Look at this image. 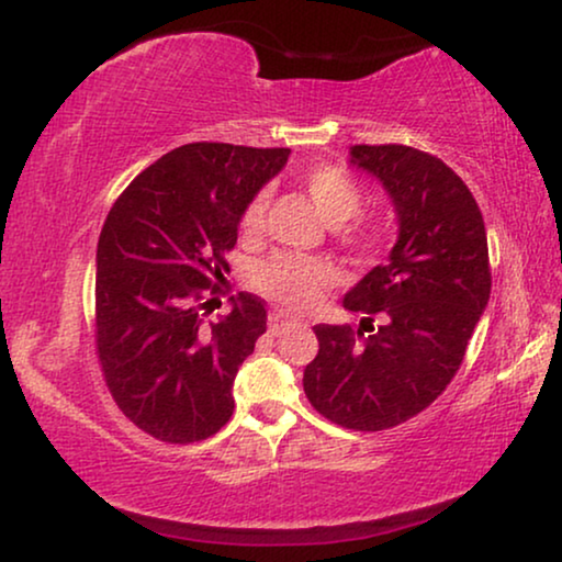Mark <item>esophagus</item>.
<instances>
[{
	"instance_id": "esophagus-1",
	"label": "esophagus",
	"mask_w": 562,
	"mask_h": 562,
	"mask_svg": "<svg viewBox=\"0 0 562 562\" xmlns=\"http://www.w3.org/2000/svg\"><path fill=\"white\" fill-rule=\"evenodd\" d=\"M295 321V316H290L288 311H272L269 313V331L280 334L285 331V326H290Z\"/></svg>"
}]
</instances>
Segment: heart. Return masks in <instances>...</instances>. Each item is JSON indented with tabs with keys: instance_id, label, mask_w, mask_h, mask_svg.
I'll list each match as a JSON object with an SVG mask.
<instances>
[{
	"instance_id": "b5f03b06",
	"label": "heart",
	"mask_w": 562,
	"mask_h": 562,
	"mask_svg": "<svg viewBox=\"0 0 562 562\" xmlns=\"http://www.w3.org/2000/svg\"><path fill=\"white\" fill-rule=\"evenodd\" d=\"M303 190L308 192L311 203L316 205L321 218L328 226H341L355 218L362 203V194L355 179L347 171L336 167H316L305 171ZM267 211V194H257L244 213V226L257 228ZM331 280V269L324 261L295 257V254H274L257 269V285L274 301L290 305V308H303L324 293Z\"/></svg>"
}]
</instances>
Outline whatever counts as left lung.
<instances>
[{"label":"left lung","mask_w":562,"mask_h":562,"mask_svg":"<svg viewBox=\"0 0 562 562\" xmlns=\"http://www.w3.org/2000/svg\"><path fill=\"white\" fill-rule=\"evenodd\" d=\"M349 164L385 190L398 238L344 295V308L362 313L357 331L313 328L318 355L303 387L334 424L383 431L422 414L460 370L491 297L488 238L473 192L437 156L351 146Z\"/></svg>","instance_id":"left-lung-1"}]
</instances>
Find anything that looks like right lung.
Listing matches in <instances>:
<instances>
[{"label":"right lung","mask_w":562,"mask_h":562,"mask_svg":"<svg viewBox=\"0 0 562 562\" xmlns=\"http://www.w3.org/2000/svg\"><path fill=\"white\" fill-rule=\"evenodd\" d=\"M290 148L187 144L125 187L97 241V355L117 408L171 445L213 437L234 414V380L267 331L257 295L205 324L203 290Z\"/></svg>","instance_id":"1"}]
</instances>
